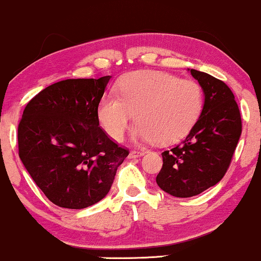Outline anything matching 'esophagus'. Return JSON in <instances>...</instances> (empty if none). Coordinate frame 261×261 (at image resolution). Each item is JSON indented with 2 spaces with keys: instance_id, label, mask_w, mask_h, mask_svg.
<instances>
[{
  "instance_id": "34e87169",
  "label": "esophagus",
  "mask_w": 261,
  "mask_h": 261,
  "mask_svg": "<svg viewBox=\"0 0 261 261\" xmlns=\"http://www.w3.org/2000/svg\"><path fill=\"white\" fill-rule=\"evenodd\" d=\"M141 155H143V152L142 151H131L130 153H128V158H139Z\"/></svg>"
}]
</instances>
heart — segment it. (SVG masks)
I'll return each mask as SVG.
<instances>
[{"instance_id":"heart-1","label":"heart","mask_w":261,"mask_h":261,"mask_svg":"<svg viewBox=\"0 0 261 261\" xmlns=\"http://www.w3.org/2000/svg\"><path fill=\"white\" fill-rule=\"evenodd\" d=\"M119 97L106 94L98 107V119L110 139L120 142L134 120L135 141L170 145L193 128L203 107L197 82L180 80L162 71H135L119 82Z\"/></svg>"}]
</instances>
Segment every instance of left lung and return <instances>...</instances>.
Listing matches in <instances>:
<instances>
[{"label": "left lung", "instance_id": "obj_1", "mask_svg": "<svg viewBox=\"0 0 261 261\" xmlns=\"http://www.w3.org/2000/svg\"><path fill=\"white\" fill-rule=\"evenodd\" d=\"M201 86L203 107L188 136L162 153L155 181L175 197H191L216 185L228 169L242 134V119L228 86L211 74L189 68Z\"/></svg>", "mask_w": 261, "mask_h": 261}]
</instances>
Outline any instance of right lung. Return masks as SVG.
<instances>
[{
    "label": "right lung",
    "instance_id": "right-lung-1",
    "mask_svg": "<svg viewBox=\"0 0 261 261\" xmlns=\"http://www.w3.org/2000/svg\"><path fill=\"white\" fill-rule=\"evenodd\" d=\"M110 79L54 83L23 112L19 158L45 196L60 207L80 210L99 202L128 155L99 127L98 106Z\"/></svg>",
    "mask_w": 261,
    "mask_h": 261
}]
</instances>
